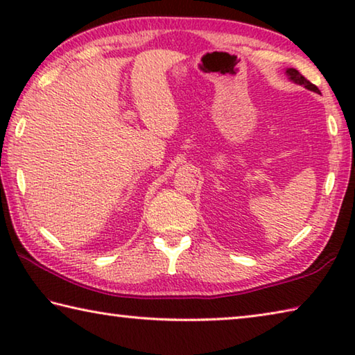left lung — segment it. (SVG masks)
<instances>
[{
	"label": "left lung",
	"instance_id": "obj_1",
	"mask_svg": "<svg viewBox=\"0 0 355 355\" xmlns=\"http://www.w3.org/2000/svg\"><path fill=\"white\" fill-rule=\"evenodd\" d=\"M286 75L290 76V80H291V81H294L296 84H302V86H305L307 89H310V91H313V92H320V89H318L313 83H310V81L307 80V78L300 75L296 69H288V70H286Z\"/></svg>",
	"mask_w": 355,
	"mask_h": 355
}]
</instances>
